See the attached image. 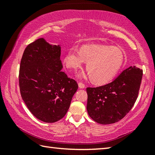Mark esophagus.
<instances>
[{
	"mask_svg": "<svg viewBox=\"0 0 155 155\" xmlns=\"http://www.w3.org/2000/svg\"><path fill=\"white\" fill-rule=\"evenodd\" d=\"M78 87H79V88H81V89H83V88H85V85H84L83 83H81V82L78 83Z\"/></svg>",
	"mask_w": 155,
	"mask_h": 155,
	"instance_id": "esophagus-1",
	"label": "esophagus"
}]
</instances>
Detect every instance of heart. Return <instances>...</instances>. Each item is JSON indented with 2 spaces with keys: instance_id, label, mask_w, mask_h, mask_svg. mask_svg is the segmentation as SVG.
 <instances>
[{
  "instance_id": "b5f03b06",
  "label": "heart",
  "mask_w": 155,
  "mask_h": 155,
  "mask_svg": "<svg viewBox=\"0 0 155 155\" xmlns=\"http://www.w3.org/2000/svg\"><path fill=\"white\" fill-rule=\"evenodd\" d=\"M87 62L86 69L91 81L98 85L108 83L121 69L124 62L122 51L117 47L86 44L80 51L73 47L67 52L64 58V64L70 70H77ZM80 77H85L80 74Z\"/></svg>"
}]
</instances>
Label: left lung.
Instances as JSON below:
<instances>
[{
    "label": "left lung",
    "instance_id": "8db88e82",
    "mask_svg": "<svg viewBox=\"0 0 155 155\" xmlns=\"http://www.w3.org/2000/svg\"><path fill=\"white\" fill-rule=\"evenodd\" d=\"M143 71L136 66L124 70L111 83L87 87V110L91 119L101 124L122 120L137 98Z\"/></svg>",
    "mask_w": 155,
    "mask_h": 155
}]
</instances>
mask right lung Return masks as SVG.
<instances>
[{
	"instance_id": "obj_1",
	"label": "right lung",
	"mask_w": 155,
	"mask_h": 155,
	"mask_svg": "<svg viewBox=\"0 0 155 155\" xmlns=\"http://www.w3.org/2000/svg\"><path fill=\"white\" fill-rule=\"evenodd\" d=\"M61 46L40 38L27 46L21 59L19 85L21 96L34 116L53 123L65 116L78 84L63 68Z\"/></svg>"
}]
</instances>
